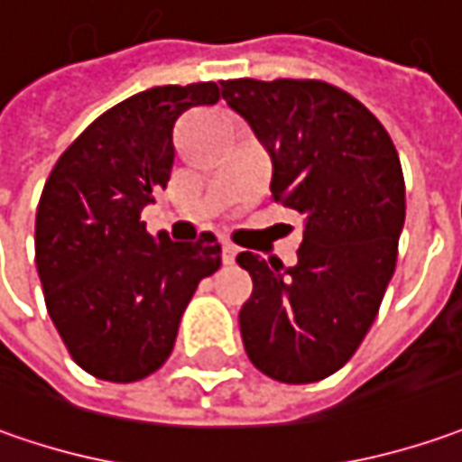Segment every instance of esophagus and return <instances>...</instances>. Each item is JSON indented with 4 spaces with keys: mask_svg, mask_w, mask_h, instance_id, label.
<instances>
[{
    "mask_svg": "<svg viewBox=\"0 0 462 462\" xmlns=\"http://www.w3.org/2000/svg\"><path fill=\"white\" fill-rule=\"evenodd\" d=\"M235 258H237V247L230 245V243H225V247H222V261L227 263H235Z\"/></svg>",
    "mask_w": 462,
    "mask_h": 462,
    "instance_id": "1",
    "label": "esophagus"
}]
</instances>
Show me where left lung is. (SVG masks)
<instances>
[{
    "label": "left lung",
    "instance_id": "1",
    "mask_svg": "<svg viewBox=\"0 0 462 462\" xmlns=\"http://www.w3.org/2000/svg\"><path fill=\"white\" fill-rule=\"evenodd\" d=\"M222 99L273 161L271 191L307 217L296 265L240 253L253 279L240 310L247 358L281 383L340 371L374 325L404 227L399 152L347 91L314 79H232Z\"/></svg>",
    "mask_w": 462,
    "mask_h": 462
}]
</instances>
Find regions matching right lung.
Segmentation results:
<instances>
[{
  "mask_svg": "<svg viewBox=\"0 0 462 462\" xmlns=\"http://www.w3.org/2000/svg\"><path fill=\"white\" fill-rule=\"evenodd\" d=\"M217 102L215 81L140 91L91 122L45 181L35 217L45 307L71 358L102 381L155 374L199 281L222 265L212 232L173 243L140 219L171 179L179 117Z\"/></svg>",
  "mask_w": 462,
  "mask_h": 462,
  "instance_id": "obj_1",
  "label": "right lung"
}]
</instances>
